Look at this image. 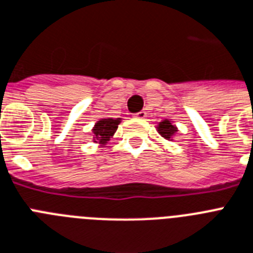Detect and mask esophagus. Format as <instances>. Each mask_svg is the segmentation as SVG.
Here are the masks:
<instances>
[{"mask_svg":"<svg viewBox=\"0 0 253 253\" xmlns=\"http://www.w3.org/2000/svg\"><path fill=\"white\" fill-rule=\"evenodd\" d=\"M146 111H139V112H137V114H134V118H137V119H145L146 118Z\"/></svg>","mask_w":253,"mask_h":253,"instance_id":"obj_1","label":"esophagus"}]
</instances>
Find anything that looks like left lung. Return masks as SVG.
Wrapping results in <instances>:
<instances>
[{"label":"left lung","mask_w":253,"mask_h":253,"mask_svg":"<svg viewBox=\"0 0 253 253\" xmlns=\"http://www.w3.org/2000/svg\"><path fill=\"white\" fill-rule=\"evenodd\" d=\"M158 130H159V133L164 137V138L169 139L174 133H176L177 129L174 125H172V123H169V120H164V122H162L159 124Z\"/></svg>","instance_id":"8db88e82"}]
</instances>
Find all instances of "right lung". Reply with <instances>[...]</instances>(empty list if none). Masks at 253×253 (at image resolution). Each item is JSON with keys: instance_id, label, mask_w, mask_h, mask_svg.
I'll return each instance as SVG.
<instances>
[{"instance_id": "obj_1", "label": "right lung", "mask_w": 253, "mask_h": 253, "mask_svg": "<svg viewBox=\"0 0 253 253\" xmlns=\"http://www.w3.org/2000/svg\"><path fill=\"white\" fill-rule=\"evenodd\" d=\"M119 120H114V119H102L101 122H98L95 124L93 129L94 137L95 142H99V143H107V141H110L111 135H114V133L118 129Z\"/></svg>"}]
</instances>
